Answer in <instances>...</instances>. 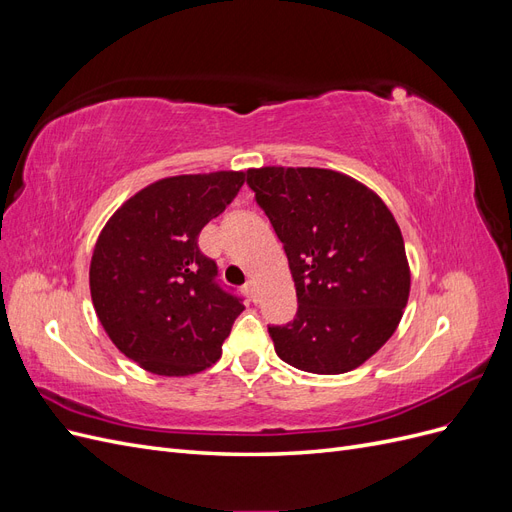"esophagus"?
I'll list each match as a JSON object with an SVG mask.
<instances>
[{
  "label": "esophagus",
  "instance_id": "34e87169",
  "mask_svg": "<svg viewBox=\"0 0 512 512\" xmlns=\"http://www.w3.org/2000/svg\"><path fill=\"white\" fill-rule=\"evenodd\" d=\"M245 292L250 294L252 301H256V282H254V280H247V282H245Z\"/></svg>",
  "mask_w": 512,
  "mask_h": 512
}]
</instances>
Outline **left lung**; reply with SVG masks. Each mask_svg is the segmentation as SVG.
Returning a JSON list of instances; mask_svg holds the SVG:
<instances>
[{"instance_id": "1", "label": "left lung", "mask_w": 512, "mask_h": 512, "mask_svg": "<svg viewBox=\"0 0 512 512\" xmlns=\"http://www.w3.org/2000/svg\"><path fill=\"white\" fill-rule=\"evenodd\" d=\"M247 185L282 241L297 314L269 324L280 359L335 376L365 363L389 339L410 294L401 230L365 185L327 168L265 166Z\"/></svg>"}]
</instances>
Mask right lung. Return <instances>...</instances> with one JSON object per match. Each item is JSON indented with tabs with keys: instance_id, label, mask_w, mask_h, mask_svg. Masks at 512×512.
Returning a JSON list of instances; mask_svg holds the SVG:
<instances>
[{
	"instance_id": "1",
	"label": "right lung",
	"mask_w": 512,
	"mask_h": 512,
	"mask_svg": "<svg viewBox=\"0 0 512 512\" xmlns=\"http://www.w3.org/2000/svg\"><path fill=\"white\" fill-rule=\"evenodd\" d=\"M245 173L220 170L151 183L100 232L89 267L96 314L113 344L158 376H190L220 359L243 297L198 247Z\"/></svg>"
}]
</instances>
